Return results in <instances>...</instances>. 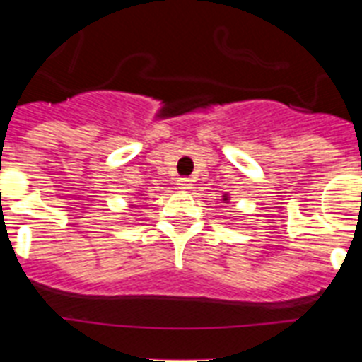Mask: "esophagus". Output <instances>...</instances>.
Segmentation results:
<instances>
[{"instance_id":"34e87169","label":"esophagus","mask_w":362,"mask_h":362,"mask_svg":"<svg viewBox=\"0 0 362 362\" xmlns=\"http://www.w3.org/2000/svg\"><path fill=\"white\" fill-rule=\"evenodd\" d=\"M177 188L179 190H183V192H188L192 188V179L188 177H181L177 181Z\"/></svg>"}]
</instances>
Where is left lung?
Returning a JSON list of instances; mask_svg holds the SVG:
<instances>
[{"instance_id":"obj_1","label":"left lung","mask_w":362,"mask_h":362,"mask_svg":"<svg viewBox=\"0 0 362 362\" xmlns=\"http://www.w3.org/2000/svg\"><path fill=\"white\" fill-rule=\"evenodd\" d=\"M221 201H223V203H230V194H223V196H221Z\"/></svg>"}]
</instances>
